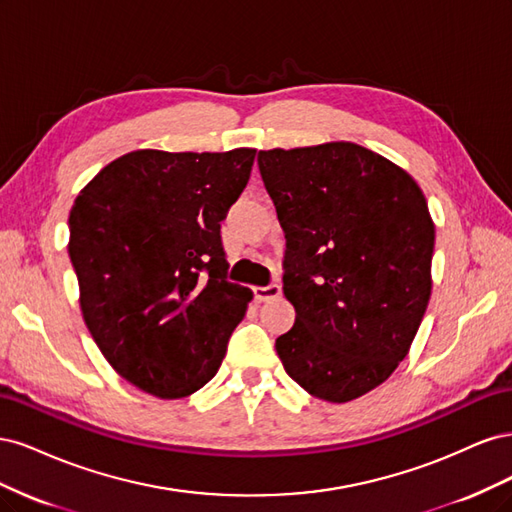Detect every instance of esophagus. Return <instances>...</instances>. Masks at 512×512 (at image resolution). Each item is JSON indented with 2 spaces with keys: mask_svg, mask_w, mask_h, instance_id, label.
Returning <instances> with one entry per match:
<instances>
[{
  "mask_svg": "<svg viewBox=\"0 0 512 512\" xmlns=\"http://www.w3.org/2000/svg\"><path fill=\"white\" fill-rule=\"evenodd\" d=\"M282 294L280 284H269V286H254V299L256 303H265L269 299H277Z\"/></svg>",
  "mask_w": 512,
  "mask_h": 512,
  "instance_id": "esophagus-1",
  "label": "esophagus"
}]
</instances>
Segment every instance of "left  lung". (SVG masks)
<instances>
[{
  "instance_id": "8db88e82",
  "label": "left lung",
  "mask_w": 512,
  "mask_h": 512,
  "mask_svg": "<svg viewBox=\"0 0 512 512\" xmlns=\"http://www.w3.org/2000/svg\"><path fill=\"white\" fill-rule=\"evenodd\" d=\"M286 237L294 327L275 339L286 374L344 404L389 378L431 294L433 228L416 181L354 143L258 151Z\"/></svg>"
}]
</instances>
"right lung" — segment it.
I'll use <instances>...</instances> for the list:
<instances>
[{"label": "right lung", "mask_w": 512, "mask_h": 512, "mask_svg": "<svg viewBox=\"0 0 512 512\" xmlns=\"http://www.w3.org/2000/svg\"><path fill=\"white\" fill-rule=\"evenodd\" d=\"M256 149H141L76 196L68 254L91 337L121 378L160 399L205 386L252 290L226 280L220 222L250 181Z\"/></svg>", "instance_id": "1"}]
</instances>
